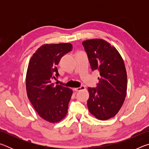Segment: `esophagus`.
Instances as JSON below:
<instances>
[{
    "label": "esophagus",
    "mask_w": 149,
    "mask_h": 149,
    "mask_svg": "<svg viewBox=\"0 0 149 149\" xmlns=\"http://www.w3.org/2000/svg\"><path fill=\"white\" fill-rule=\"evenodd\" d=\"M73 89H74V91L77 92V91H81V90L85 89V86H81V87H77V88H74Z\"/></svg>",
    "instance_id": "34e87169"
}]
</instances>
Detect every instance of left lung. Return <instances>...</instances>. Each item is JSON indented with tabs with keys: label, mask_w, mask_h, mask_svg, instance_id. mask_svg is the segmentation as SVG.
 Segmentation results:
<instances>
[{
	"label": "left lung",
	"mask_w": 149,
	"mask_h": 149,
	"mask_svg": "<svg viewBox=\"0 0 149 149\" xmlns=\"http://www.w3.org/2000/svg\"><path fill=\"white\" fill-rule=\"evenodd\" d=\"M92 71L100 77L96 87H89L87 107L97 119L114 117L124 102L127 91V73L122 56L114 47L105 40L95 39L82 42Z\"/></svg>",
	"instance_id": "obj_1"
}]
</instances>
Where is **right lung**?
Segmentation results:
<instances>
[{"label":"right lung","instance_id":"1","mask_svg":"<svg viewBox=\"0 0 149 149\" xmlns=\"http://www.w3.org/2000/svg\"><path fill=\"white\" fill-rule=\"evenodd\" d=\"M72 49L70 43L45 44L29 60L26 74L27 97L38 114L49 122H58L67 114L72 90L51 81L59 76L56 66L61 58Z\"/></svg>","mask_w":149,"mask_h":149}]
</instances>
